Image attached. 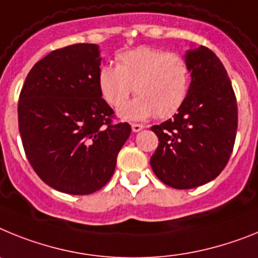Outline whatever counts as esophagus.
Returning a JSON list of instances; mask_svg holds the SVG:
<instances>
[{
    "mask_svg": "<svg viewBox=\"0 0 258 258\" xmlns=\"http://www.w3.org/2000/svg\"><path fill=\"white\" fill-rule=\"evenodd\" d=\"M131 127H132V131L134 132H139L144 128V126H143V124H139V123H132Z\"/></svg>",
    "mask_w": 258,
    "mask_h": 258,
    "instance_id": "esophagus-1",
    "label": "esophagus"
}]
</instances>
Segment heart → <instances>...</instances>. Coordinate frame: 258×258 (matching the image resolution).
I'll return each mask as SVG.
<instances>
[{"label":"heart","mask_w":258,"mask_h":258,"mask_svg":"<svg viewBox=\"0 0 258 258\" xmlns=\"http://www.w3.org/2000/svg\"><path fill=\"white\" fill-rule=\"evenodd\" d=\"M189 83V66L182 55L145 46L124 51L116 66L104 64L98 71V87L111 107L120 109L132 91L138 96L120 111L126 119L174 115L187 98Z\"/></svg>","instance_id":"b5f03b06"}]
</instances>
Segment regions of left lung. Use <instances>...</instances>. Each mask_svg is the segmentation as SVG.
<instances>
[{
	"label": "left lung",
	"instance_id": "8db88e82",
	"mask_svg": "<svg viewBox=\"0 0 258 258\" xmlns=\"http://www.w3.org/2000/svg\"><path fill=\"white\" fill-rule=\"evenodd\" d=\"M187 98L166 122L152 127L158 147L151 157L156 176L176 189H189L221 174L234 149L237 104L231 80L207 46L188 50Z\"/></svg>",
	"mask_w": 258,
	"mask_h": 258
}]
</instances>
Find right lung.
I'll use <instances>...</instances> for the list:
<instances>
[{"instance_id": "1", "label": "right lung", "mask_w": 258, "mask_h": 258, "mask_svg": "<svg viewBox=\"0 0 258 258\" xmlns=\"http://www.w3.org/2000/svg\"><path fill=\"white\" fill-rule=\"evenodd\" d=\"M100 50L74 44L49 53L31 69L18 102L24 152L42 182L70 195H89L114 174L131 134L113 123L98 87Z\"/></svg>"}]
</instances>
